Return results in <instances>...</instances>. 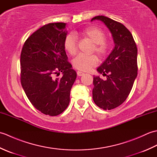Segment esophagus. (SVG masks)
Instances as JSON below:
<instances>
[{"instance_id":"obj_1","label":"esophagus","mask_w":157,"mask_h":157,"mask_svg":"<svg viewBox=\"0 0 157 157\" xmlns=\"http://www.w3.org/2000/svg\"><path fill=\"white\" fill-rule=\"evenodd\" d=\"M77 74H78V76H82V75H84V73H83V72H82V71H78L77 72Z\"/></svg>"}]
</instances>
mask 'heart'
Here are the masks:
<instances>
[{
    "label": "heart",
    "instance_id": "obj_1",
    "mask_svg": "<svg viewBox=\"0 0 157 157\" xmlns=\"http://www.w3.org/2000/svg\"><path fill=\"white\" fill-rule=\"evenodd\" d=\"M78 36L88 39L94 44L93 52H95L99 57L103 58L108 53L111 46L110 42L105 40L106 34L102 29L92 26L79 32ZM64 48L69 55H75L78 50V42L75 36L69 34L64 40ZM73 65L77 69L82 71H88L98 63V59L95 55H79L73 60Z\"/></svg>",
    "mask_w": 157,
    "mask_h": 157
}]
</instances>
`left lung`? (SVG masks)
Masks as SVG:
<instances>
[{
  "mask_svg": "<svg viewBox=\"0 0 157 157\" xmlns=\"http://www.w3.org/2000/svg\"><path fill=\"white\" fill-rule=\"evenodd\" d=\"M100 20L111 32L115 47L97 71L106 80L94 76L92 98L95 104L104 110L121 105L128 98L138 74V50L134 38L122 23L107 17L98 15L91 19Z\"/></svg>",
  "mask_w": 157,
  "mask_h": 157,
  "instance_id": "obj_1",
  "label": "left lung"
}]
</instances>
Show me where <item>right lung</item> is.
Instances as JSON below:
<instances>
[{
	"label": "right lung",
	"mask_w": 157,
	"mask_h": 157,
	"mask_svg": "<svg viewBox=\"0 0 157 157\" xmlns=\"http://www.w3.org/2000/svg\"><path fill=\"white\" fill-rule=\"evenodd\" d=\"M67 34L66 23H48L33 33L21 50L23 90L36 109L50 116L61 114L67 107L77 77L64 48ZM60 72L63 76L55 78Z\"/></svg>",
	"instance_id": "add662e5"
}]
</instances>
